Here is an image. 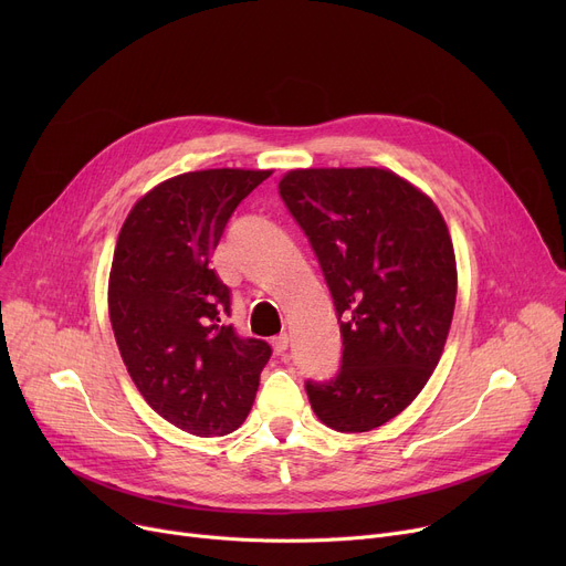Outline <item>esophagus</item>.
<instances>
[{
  "mask_svg": "<svg viewBox=\"0 0 566 566\" xmlns=\"http://www.w3.org/2000/svg\"><path fill=\"white\" fill-rule=\"evenodd\" d=\"M286 348H289V335H286V333L273 337V350H275L277 355H282Z\"/></svg>",
  "mask_w": 566,
  "mask_h": 566,
  "instance_id": "obj_1",
  "label": "esophagus"
}]
</instances>
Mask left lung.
<instances>
[{
	"instance_id": "obj_1",
	"label": "left lung",
	"mask_w": 566,
	"mask_h": 566,
	"mask_svg": "<svg viewBox=\"0 0 566 566\" xmlns=\"http://www.w3.org/2000/svg\"><path fill=\"white\" fill-rule=\"evenodd\" d=\"M280 197L331 289L342 365L307 380L316 418L363 433L392 418L433 374L457 303L454 245L436 203L388 169H293Z\"/></svg>"
}]
</instances>
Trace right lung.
Wrapping results in <instances>:
<instances>
[{"instance_id":"right-lung-1","label":"right lung","mask_w":566,"mask_h":566,"mask_svg":"<svg viewBox=\"0 0 566 566\" xmlns=\"http://www.w3.org/2000/svg\"><path fill=\"white\" fill-rule=\"evenodd\" d=\"M271 169L178 174L146 192L118 233L109 321L126 369L160 418L211 438L241 427L273 348L238 337L211 268L224 227Z\"/></svg>"}]
</instances>
